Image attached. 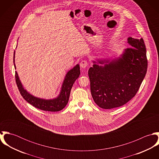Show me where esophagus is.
<instances>
[{
  "label": "esophagus",
  "mask_w": 159,
  "mask_h": 159,
  "mask_svg": "<svg viewBox=\"0 0 159 159\" xmlns=\"http://www.w3.org/2000/svg\"><path fill=\"white\" fill-rule=\"evenodd\" d=\"M88 66V62L87 61V60H83L80 62V66L82 68H86Z\"/></svg>",
  "instance_id": "1"
}]
</instances>
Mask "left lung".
I'll return each mask as SVG.
<instances>
[{
  "label": "left lung",
  "mask_w": 159,
  "mask_h": 159,
  "mask_svg": "<svg viewBox=\"0 0 159 159\" xmlns=\"http://www.w3.org/2000/svg\"><path fill=\"white\" fill-rule=\"evenodd\" d=\"M128 43L132 46L125 49L122 58L104 67L93 64L89 69L92 97L102 108L127 103L136 95L145 77L148 59L144 40L129 37Z\"/></svg>",
  "instance_id": "left-lung-1"
}]
</instances>
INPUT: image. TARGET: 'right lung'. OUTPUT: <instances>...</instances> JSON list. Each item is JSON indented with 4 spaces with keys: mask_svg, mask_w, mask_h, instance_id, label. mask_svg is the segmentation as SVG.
I'll return each mask as SVG.
<instances>
[{
    "mask_svg": "<svg viewBox=\"0 0 159 159\" xmlns=\"http://www.w3.org/2000/svg\"><path fill=\"white\" fill-rule=\"evenodd\" d=\"M13 62H15V52L13 56ZM15 68H16L15 65ZM80 75V68L76 65L74 68L69 71L63 83L62 90L59 96L55 99L45 100L35 97L24 90L19 80L17 72L15 71V80L19 91L24 99L29 103L40 110L46 111H59L62 110L67 105L69 100L70 93L76 80Z\"/></svg>",
    "mask_w": 159,
    "mask_h": 159,
    "instance_id": "obj_1",
    "label": "right lung"
}]
</instances>
